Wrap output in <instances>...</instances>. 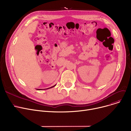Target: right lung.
I'll return each instance as SVG.
<instances>
[{
	"label": "right lung",
	"mask_w": 131,
	"mask_h": 131,
	"mask_svg": "<svg viewBox=\"0 0 131 131\" xmlns=\"http://www.w3.org/2000/svg\"><path fill=\"white\" fill-rule=\"evenodd\" d=\"M55 85H53V86H51V87H50V88H48V89H50V88H53V87H54ZM39 90H42V89H39ZM44 90H45V89H44Z\"/></svg>",
	"instance_id": "right-lung-1"
}]
</instances>
